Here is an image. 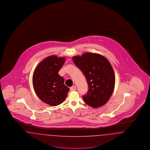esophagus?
I'll return each mask as SVG.
<instances>
[{"instance_id":"esophagus-1","label":"esophagus","mask_w":150,"mask_h":150,"mask_svg":"<svg viewBox=\"0 0 150 150\" xmlns=\"http://www.w3.org/2000/svg\"><path fill=\"white\" fill-rule=\"evenodd\" d=\"M76 90V86H73L72 87L70 88V90L71 91H75Z\"/></svg>"}]
</instances>
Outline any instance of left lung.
Returning <instances> with one entry per match:
<instances>
[{
	"label": "left lung",
	"mask_w": 150,
	"mask_h": 150,
	"mask_svg": "<svg viewBox=\"0 0 150 150\" xmlns=\"http://www.w3.org/2000/svg\"><path fill=\"white\" fill-rule=\"evenodd\" d=\"M75 65L84 74L89 89L83 96L84 102L93 108L104 105L112 96L115 85L112 66L101 54L86 52L72 57Z\"/></svg>",
	"instance_id": "8db88e82"
}]
</instances>
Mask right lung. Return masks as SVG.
Listing matches in <instances>:
<instances>
[{"mask_svg":"<svg viewBox=\"0 0 150 150\" xmlns=\"http://www.w3.org/2000/svg\"><path fill=\"white\" fill-rule=\"evenodd\" d=\"M66 58L51 56L41 61L33 75V86L36 94L42 102L56 106L66 99L69 88L58 72Z\"/></svg>","mask_w":150,"mask_h":150,"instance_id":"add662e5","label":"right lung"}]
</instances>
